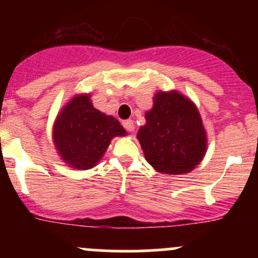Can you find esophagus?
Listing matches in <instances>:
<instances>
[{"label":"esophagus","instance_id":"1","mask_svg":"<svg viewBox=\"0 0 258 258\" xmlns=\"http://www.w3.org/2000/svg\"><path fill=\"white\" fill-rule=\"evenodd\" d=\"M122 124H123L124 128L130 132H132L135 130V122L132 121V119H126V121L122 122Z\"/></svg>","mask_w":258,"mask_h":258}]
</instances>
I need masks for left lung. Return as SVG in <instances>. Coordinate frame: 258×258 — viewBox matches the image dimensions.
<instances>
[{
    "mask_svg": "<svg viewBox=\"0 0 258 258\" xmlns=\"http://www.w3.org/2000/svg\"><path fill=\"white\" fill-rule=\"evenodd\" d=\"M145 118L137 140L146 161L157 172L184 175L201 163L207 132L194 101L176 90L158 91Z\"/></svg>",
    "mask_w": 258,
    "mask_h": 258,
    "instance_id": "obj_1",
    "label": "left lung"
}]
</instances>
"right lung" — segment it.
Segmentation results:
<instances>
[{"instance_id":"1","label":"right lung","mask_w":258,"mask_h":258,"mask_svg":"<svg viewBox=\"0 0 258 258\" xmlns=\"http://www.w3.org/2000/svg\"><path fill=\"white\" fill-rule=\"evenodd\" d=\"M127 132L118 119L93 107L91 93H77L57 113L52 141L59 158L74 170L93 168L114 137Z\"/></svg>"}]
</instances>
